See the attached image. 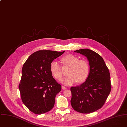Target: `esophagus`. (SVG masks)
I'll use <instances>...</instances> for the list:
<instances>
[{"instance_id": "34e87169", "label": "esophagus", "mask_w": 127, "mask_h": 127, "mask_svg": "<svg viewBox=\"0 0 127 127\" xmlns=\"http://www.w3.org/2000/svg\"><path fill=\"white\" fill-rule=\"evenodd\" d=\"M62 89L63 90H65V89H67V87H65V86H62Z\"/></svg>"}]
</instances>
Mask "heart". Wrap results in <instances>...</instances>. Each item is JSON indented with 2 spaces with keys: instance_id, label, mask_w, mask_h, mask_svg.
<instances>
[{
  "instance_id": "heart-1",
  "label": "heart",
  "mask_w": 127,
  "mask_h": 127,
  "mask_svg": "<svg viewBox=\"0 0 127 127\" xmlns=\"http://www.w3.org/2000/svg\"><path fill=\"white\" fill-rule=\"evenodd\" d=\"M63 66H69V76L61 79L60 82L66 85H71L76 83H81L86 80L89 74L90 66L88 61L79 58L73 54H68L61 59ZM52 75L56 79H60L62 72L60 64L56 61H53L50 65Z\"/></svg>"
}]
</instances>
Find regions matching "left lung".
Segmentation results:
<instances>
[{"mask_svg": "<svg viewBox=\"0 0 127 127\" xmlns=\"http://www.w3.org/2000/svg\"><path fill=\"white\" fill-rule=\"evenodd\" d=\"M75 52L87 57L90 72L85 81L71 88V103L76 111L90 113L101 108L110 92V73L103 58L96 52L89 49Z\"/></svg>", "mask_w": 127, "mask_h": 127, "instance_id": "obj_1", "label": "left lung"}]
</instances>
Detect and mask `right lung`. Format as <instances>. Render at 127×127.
Instances as JSON below:
<instances>
[{
	"label": "right lung",
	"instance_id": "obj_1",
	"mask_svg": "<svg viewBox=\"0 0 127 127\" xmlns=\"http://www.w3.org/2000/svg\"><path fill=\"white\" fill-rule=\"evenodd\" d=\"M64 52L37 51L23 65L19 86L21 96L24 104L35 114L45 113L54 106L56 95L61 91V86L52 76L50 65Z\"/></svg>",
	"mask_w": 127,
	"mask_h": 127
}]
</instances>
